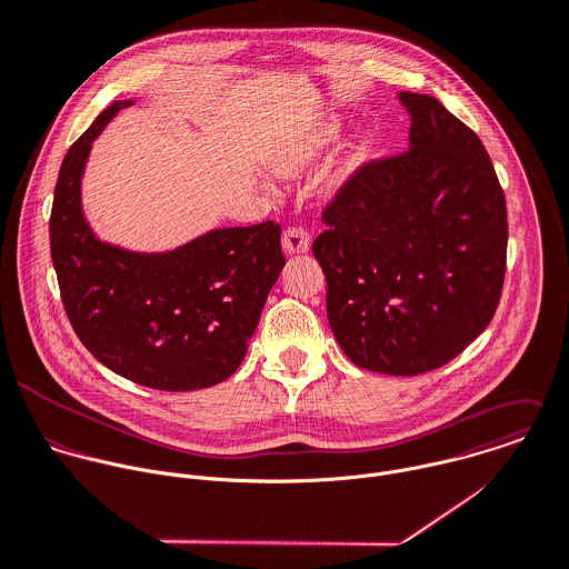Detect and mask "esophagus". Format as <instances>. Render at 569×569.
<instances>
[{"label":"esophagus","instance_id":"esophagus-1","mask_svg":"<svg viewBox=\"0 0 569 569\" xmlns=\"http://www.w3.org/2000/svg\"><path fill=\"white\" fill-rule=\"evenodd\" d=\"M281 246L288 254H303V252L310 250V234H308V230H303L299 226H292L283 232Z\"/></svg>","mask_w":569,"mask_h":569}]
</instances>
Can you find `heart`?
Returning a JSON list of instances; mask_svg holds the SVG:
<instances>
[{
	"label": "heart",
	"instance_id": "obj_1",
	"mask_svg": "<svg viewBox=\"0 0 569 569\" xmlns=\"http://www.w3.org/2000/svg\"><path fill=\"white\" fill-rule=\"evenodd\" d=\"M341 126L337 119H326L312 128H303L297 130L292 134H288L270 154L268 166L270 170L281 177V179H297L303 172H308L321 157L323 152L339 139ZM361 146L357 148V152H352L341 166H337L326 181V190L328 192H337L355 172L357 163H359V152Z\"/></svg>",
	"mask_w": 569,
	"mask_h": 569
}]
</instances>
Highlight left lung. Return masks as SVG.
Segmentation results:
<instances>
[{
  "instance_id": "8db88e82",
  "label": "left lung",
  "mask_w": 569,
  "mask_h": 569,
  "mask_svg": "<svg viewBox=\"0 0 569 569\" xmlns=\"http://www.w3.org/2000/svg\"><path fill=\"white\" fill-rule=\"evenodd\" d=\"M410 146L355 172L323 210L312 252L328 321L359 368L415 377L461 355L492 321L508 210L490 154L437 97L399 92Z\"/></svg>"
}]
</instances>
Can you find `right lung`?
I'll list each match as a JSON object with an SVG mask.
<instances>
[{
    "mask_svg": "<svg viewBox=\"0 0 569 569\" xmlns=\"http://www.w3.org/2000/svg\"><path fill=\"white\" fill-rule=\"evenodd\" d=\"M110 103L59 168L50 254L66 315L90 355L139 386L186 392L241 366L286 259L281 226L217 228L168 252L101 241L81 208V177L97 134L126 106Z\"/></svg>",
    "mask_w": 569,
    "mask_h": 569,
    "instance_id": "obj_1",
    "label": "right lung"
}]
</instances>
